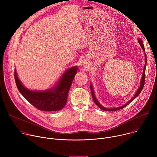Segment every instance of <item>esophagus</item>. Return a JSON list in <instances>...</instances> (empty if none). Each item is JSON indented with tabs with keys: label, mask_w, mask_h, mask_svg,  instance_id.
Instances as JSON below:
<instances>
[{
	"label": "esophagus",
	"mask_w": 157,
	"mask_h": 157,
	"mask_svg": "<svg viewBox=\"0 0 157 157\" xmlns=\"http://www.w3.org/2000/svg\"><path fill=\"white\" fill-rule=\"evenodd\" d=\"M83 63H86V60H84V61H83Z\"/></svg>",
	"instance_id": "obj_1"
}]
</instances>
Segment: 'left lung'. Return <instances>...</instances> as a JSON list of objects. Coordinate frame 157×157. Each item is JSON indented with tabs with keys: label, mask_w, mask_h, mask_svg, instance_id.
<instances>
[{
	"label": "left lung",
	"mask_w": 157,
	"mask_h": 157,
	"mask_svg": "<svg viewBox=\"0 0 157 157\" xmlns=\"http://www.w3.org/2000/svg\"><path fill=\"white\" fill-rule=\"evenodd\" d=\"M138 41L139 43V44H140V47L141 48H142L144 52H145V48H144V43L142 41V40L140 38H138ZM145 54V66H144V71H143V74H142V78H141V81H140V86L139 87H138V89L137 90L136 94H134V96L127 102L125 103L124 105H122V106H120L119 107H114V108H107V107H104V106H102L100 103L98 101L97 98H96L95 96V94H94V89H93V85H92V83L90 82V87H91V94H92V96H93V99L95 102V104L102 110H105V111H115V110H120L124 107H125V106H127V105H128L132 101H133L134 99H135L139 95V94L140 93V92L142 91V89L144 87V83H145V68H146V64H147V56H146V54L145 53H144Z\"/></svg>",
	"instance_id": "8db88e82"
}]
</instances>
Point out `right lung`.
Returning a JSON list of instances; mask_svg holds the SVG:
<instances>
[{"mask_svg": "<svg viewBox=\"0 0 157 157\" xmlns=\"http://www.w3.org/2000/svg\"><path fill=\"white\" fill-rule=\"evenodd\" d=\"M78 66L67 70L53 87L44 91H33L22 84L15 69V80L19 92L31 104L39 110L56 111L62 109L66 104L68 94Z\"/></svg>", "mask_w": 157, "mask_h": 157, "instance_id": "add662e5", "label": "right lung"}]
</instances>
